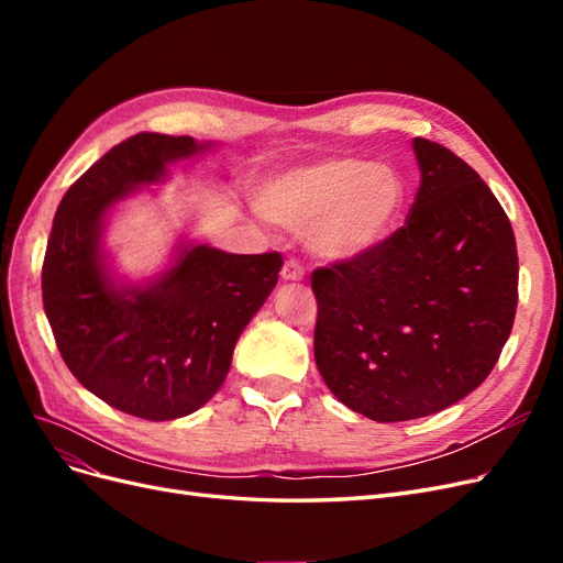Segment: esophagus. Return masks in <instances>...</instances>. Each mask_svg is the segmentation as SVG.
<instances>
[{
    "label": "esophagus",
    "mask_w": 563,
    "mask_h": 563,
    "mask_svg": "<svg viewBox=\"0 0 563 563\" xmlns=\"http://www.w3.org/2000/svg\"><path fill=\"white\" fill-rule=\"evenodd\" d=\"M282 279L284 282H302L305 279V272H302V267H300V263H296V261H286L284 263V267H282Z\"/></svg>",
    "instance_id": "obj_1"
}]
</instances>
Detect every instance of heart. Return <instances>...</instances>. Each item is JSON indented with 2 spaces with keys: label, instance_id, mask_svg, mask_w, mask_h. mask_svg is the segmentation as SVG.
<instances>
[{
  "label": "heart",
  "instance_id": "heart-1",
  "mask_svg": "<svg viewBox=\"0 0 563 563\" xmlns=\"http://www.w3.org/2000/svg\"><path fill=\"white\" fill-rule=\"evenodd\" d=\"M406 183L387 162L331 157L269 178L258 190L267 223L308 232L319 261L352 263L373 253L395 230Z\"/></svg>",
  "mask_w": 563,
  "mask_h": 563
}]
</instances>
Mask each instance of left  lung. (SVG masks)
Here are the masks:
<instances>
[{"mask_svg": "<svg viewBox=\"0 0 563 563\" xmlns=\"http://www.w3.org/2000/svg\"><path fill=\"white\" fill-rule=\"evenodd\" d=\"M406 225L360 261L312 272L314 360L352 411L378 422L444 411L479 387L512 333V225L472 166L413 139Z\"/></svg>", "mask_w": 563, "mask_h": 563, "instance_id": "obj_1", "label": "left lung"}]
</instances>
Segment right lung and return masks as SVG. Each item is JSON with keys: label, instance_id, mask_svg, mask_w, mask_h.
<instances>
[{"label": "right lung", "instance_id": "1", "mask_svg": "<svg viewBox=\"0 0 563 563\" xmlns=\"http://www.w3.org/2000/svg\"><path fill=\"white\" fill-rule=\"evenodd\" d=\"M213 147L190 135H133L65 192L51 228L42 298L63 362L91 395L135 418L176 420L207 404L279 279V253H225L192 236H180L155 275L133 282L117 272L106 230L119 203Z\"/></svg>", "mask_w": 563, "mask_h": 563}]
</instances>
